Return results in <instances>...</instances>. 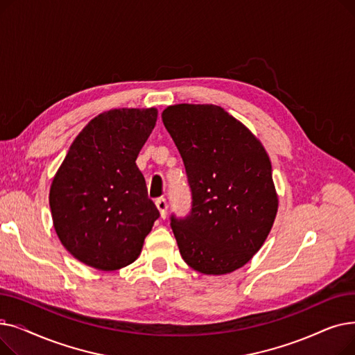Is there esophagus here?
<instances>
[{
    "mask_svg": "<svg viewBox=\"0 0 355 355\" xmlns=\"http://www.w3.org/2000/svg\"><path fill=\"white\" fill-rule=\"evenodd\" d=\"M155 206H157V209H158L161 217L165 218V217H166V210H168V202H166V200H165V198H158V200L155 201Z\"/></svg>",
    "mask_w": 355,
    "mask_h": 355,
    "instance_id": "1",
    "label": "esophagus"
}]
</instances>
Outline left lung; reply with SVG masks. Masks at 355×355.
<instances>
[{
	"mask_svg": "<svg viewBox=\"0 0 355 355\" xmlns=\"http://www.w3.org/2000/svg\"><path fill=\"white\" fill-rule=\"evenodd\" d=\"M161 116L193 196L187 217L171 216L184 262L204 275L234 272L263 246L277 213L266 149L216 105H173Z\"/></svg>",
	"mask_w": 355,
	"mask_h": 355,
	"instance_id": "obj_1",
	"label": "left lung"
}]
</instances>
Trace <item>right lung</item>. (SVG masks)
Here are the masks:
<instances>
[{"label": "right lung", "instance_id": "right-lung-1", "mask_svg": "<svg viewBox=\"0 0 355 355\" xmlns=\"http://www.w3.org/2000/svg\"><path fill=\"white\" fill-rule=\"evenodd\" d=\"M155 107L110 109L74 138L50 187L53 226L66 250L103 272L130 265L159 217L137 166Z\"/></svg>", "mask_w": 355, "mask_h": 355}]
</instances>
